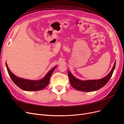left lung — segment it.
Masks as SVG:
<instances>
[{"mask_svg":"<svg viewBox=\"0 0 124 124\" xmlns=\"http://www.w3.org/2000/svg\"><path fill=\"white\" fill-rule=\"evenodd\" d=\"M115 66L116 62H115L112 70L110 71L108 74L105 77L99 80L82 81L76 78L69 71H68V75L70 83L71 86L73 88L78 90L82 91V92H89L100 89L105 86L110 79V77H112L113 75Z\"/></svg>","mask_w":124,"mask_h":124,"instance_id":"obj_1","label":"left lung"}]
</instances>
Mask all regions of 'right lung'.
<instances>
[{
    "instance_id": "right-lung-1",
    "label": "right lung",
    "mask_w": 124,
    "mask_h": 124,
    "mask_svg": "<svg viewBox=\"0 0 124 124\" xmlns=\"http://www.w3.org/2000/svg\"><path fill=\"white\" fill-rule=\"evenodd\" d=\"M6 66L7 68L8 73L12 81L20 88L25 91H38L44 89L46 87L49 83L50 77L56 67H54L47 74L44 78L39 80H31L24 79L22 78L16 76L13 74L8 67L6 63Z\"/></svg>"
}]
</instances>
